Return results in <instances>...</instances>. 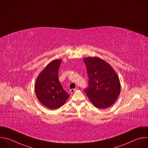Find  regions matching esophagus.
<instances>
[{"instance_id": "34e87169", "label": "esophagus", "mask_w": 148, "mask_h": 148, "mask_svg": "<svg viewBox=\"0 0 148 148\" xmlns=\"http://www.w3.org/2000/svg\"><path fill=\"white\" fill-rule=\"evenodd\" d=\"M77 90V89L76 88H74V89H71V90H70V92L71 93V94H73V93H74L75 91Z\"/></svg>"}]
</instances>
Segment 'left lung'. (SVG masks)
I'll return each mask as SVG.
<instances>
[{"label":"left lung","instance_id":"obj_1","mask_svg":"<svg viewBox=\"0 0 148 148\" xmlns=\"http://www.w3.org/2000/svg\"><path fill=\"white\" fill-rule=\"evenodd\" d=\"M83 61L89 78V86L84 91L95 107H110L121 92V83L116 73L107 62L99 57H86Z\"/></svg>","mask_w":148,"mask_h":148}]
</instances>
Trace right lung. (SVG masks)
I'll return each mask as SVG.
<instances>
[{"mask_svg": "<svg viewBox=\"0 0 148 148\" xmlns=\"http://www.w3.org/2000/svg\"><path fill=\"white\" fill-rule=\"evenodd\" d=\"M62 60L51 61L37 77L35 92L40 103L50 110L58 109L66 103L70 95L63 90L58 72Z\"/></svg>", "mask_w": 148, "mask_h": 148, "instance_id": "obj_1", "label": "right lung"}]
</instances>
